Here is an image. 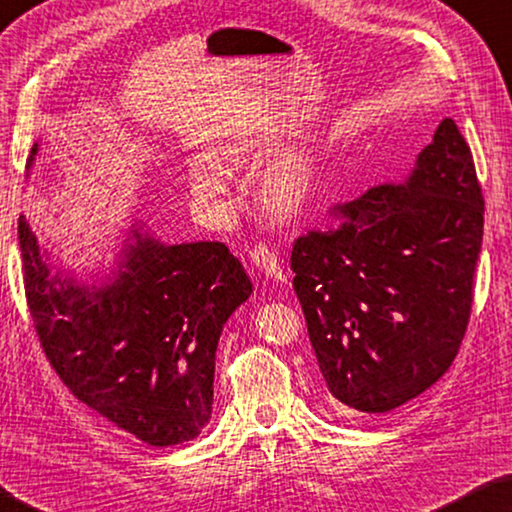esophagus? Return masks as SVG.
Here are the masks:
<instances>
[{"instance_id":"esophagus-1","label":"esophagus","mask_w":512,"mask_h":512,"mask_svg":"<svg viewBox=\"0 0 512 512\" xmlns=\"http://www.w3.org/2000/svg\"><path fill=\"white\" fill-rule=\"evenodd\" d=\"M248 259H250V264L259 270V273H264L266 277L275 279V282H284L286 279V270H284L282 262H279L277 253L268 244H255L248 250Z\"/></svg>"}]
</instances>
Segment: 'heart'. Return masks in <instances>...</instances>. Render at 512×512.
<instances>
[{"mask_svg":"<svg viewBox=\"0 0 512 512\" xmlns=\"http://www.w3.org/2000/svg\"><path fill=\"white\" fill-rule=\"evenodd\" d=\"M246 159V148L242 146H226L213 155V162L217 168H233L239 166ZM195 190L202 197H217L224 193V179L222 175L213 173V170H197L193 175ZM313 186V173L310 166L302 157L290 155L284 162H279L264 182V202L270 210L279 215H290L306 202Z\"/></svg>","mask_w":512,"mask_h":512,"instance_id":"obj_1","label":"heart"}]
</instances>
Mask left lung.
<instances>
[{
	"label": "left lung",
	"instance_id": "1",
	"mask_svg": "<svg viewBox=\"0 0 512 512\" xmlns=\"http://www.w3.org/2000/svg\"><path fill=\"white\" fill-rule=\"evenodd\" d=\"M328 213L339 224L299 235L290 253L326 402L388 413L433 386L466 335L484 235L473 153L444 119L404 184Z\"/></svg>",
	"mask_w": 512,
	"mask_h": 512
}]
</instances>
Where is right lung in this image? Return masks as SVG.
I'll return each instance as SVG.
<instances>
[{
	"instance_id": "right-lung-1",
	"label": "right lung",
	"mask_w": 512,
	"mask_h": 512,
	"mask_svg": "<svg viewBox=\"0 0 512 512\" xmlns=\"http://www.w3.org/2000/svg\"><path fill=\"white\" fill-rule=\"evenodd\" d=\"M35 153L37 146L28 164ZM19 248L39 344L70 393L150 446L202 433L219 335L253 293L226 244L164 246L135 233L117 277L102 288L50 273L24 215Z\"/></svg>"
}]
</instances>
